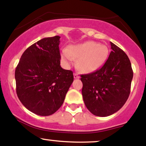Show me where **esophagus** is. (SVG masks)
Instances as JSON below:
<instances>
[{
    "mask_svg": "<svg viewBox=\"0 0 146 146\" xmlns=\"http://www.w3.org/2000/svg\"><path fill=\"white\" fill-rule=\"evenodd\" d=\"M73 76H74L75 79H78V78H80V76H78V74L77 73H75L74 74H73Z\"/></svg>",
    "mask_w": 146,
    "mask_h": 146,
    "instance_id": "obj_1",
    "label": "esophagus"
}]
</instances>
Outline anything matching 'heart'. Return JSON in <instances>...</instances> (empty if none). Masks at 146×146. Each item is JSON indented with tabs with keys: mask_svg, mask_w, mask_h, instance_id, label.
<instances>
[{
	"mask_svg": "<svg viewBox=\"0 0 146 146\" xmlns=\"http://www.w3.org/2000/svg\"><path fill=\"white\" fill-rule=\"evenodd\" d=\"M62 60L70 65L78 59V67L84 73H91L100 68L109 56V49L105 45L95 41L71 45L68 49H63L61 53Z\"/></svg>",
	"mask_w": 146,
	"mask_h": 146,
	"instance_id": "heart-1",
	"label": "heart"
}]
</instances>
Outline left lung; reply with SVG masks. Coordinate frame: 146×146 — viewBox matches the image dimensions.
I'll return each mask as SVG.
<instances>
[{
    "label": "left lung",
    "mask_w": 146,
    "mask_h": 146,
    "mask_svg": "<svg viewBox=\"0 0 146 146\" xmlns=\"http://www.w3.org/2000/svg\"><path fill=\"white\" fill-rule=\"evenodd\" d=\"M111 52L100 69L81 75L83 100L97 116H108L122 107L130 93L133 70L125 52L113 43Z\"/></svg>",
    "instance_id": "8db88e82"
}]
</instances>
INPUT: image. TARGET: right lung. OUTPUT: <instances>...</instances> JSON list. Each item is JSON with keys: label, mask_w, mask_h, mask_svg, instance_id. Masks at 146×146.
Returning a JSON list of instances; mask_svg holds the SVG:
<instances>
[{"label": "right lung", "mask_w": 146, "mask_h": 146, "mask_svg": "<svg viewBox=\"0 0 146 146\" xmlns=\"http://www.w3.org/2000/svg\"><path fill=\"white\" fill-rule=\"evenodd\" d=\"M60 36L39 40L24 51L15 70L19 99L29 111L50 116L60 109L73 82V71L61 67Z\"/></svg>", "instance_id": "1"}]
</instances>
